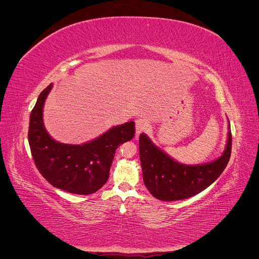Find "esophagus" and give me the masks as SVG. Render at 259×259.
Returning a JSON list of instances; mask_svg holds the SVG:
<instances>
[{"mask_svg": "<svg viewBox=\"0 0 259 259\" xmlns=\"http://www.w3.org/2000/svg\"><path fill=\"white\" fill-rule=\"evenodd\" d=\"M136 135H139L140 133H144L146 131H148L149 128V123L146 119H143V117H140V119L136 120Z\"/></svg>", "mask_w": 259, "mask_h": 259, "instance_id": "1", "label": "esophagus"}]
</instances>
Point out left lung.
<instances>
[{
    "mask_svg": "<svg viewBox=\"0 0 259 259\" xmlns=\"http://www.w3.org/2000/svg\"><path fill=\"white\" fill-rule=\"evenodd\" d=\"M232 136L229 124L228 142L224 154L204 165H184L156 148L145 134L139 136V156L144 183L154 198L162 201L188 199L200 193L221 176L229 162Z\"/></svg>",
    "mask_w": 259,
    "mask_h": 259,
    "instance_id": "obj_1",
    "label": "left lung"
}]
</instances>
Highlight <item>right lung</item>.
Masks as SVG:
<instances>
[{
  "label": "right lung",
  "instance_id": "add662e5",
  "mask_svg": "<svg viewBox=\"0 0 259 259\" xmlns=\"http://www.w3.org/2000/svg\"><path fill=\"white\" fill-rule=\"evenodd\" d=\"M52 84L37 98L30 114L28 140L36 168L58 189L75 194H92L109 178L114 153L135 135V123L127 122L82 146L60 144L48 134L43 124V106Z\"/></svg>",
  "mask_w": 259,
  "mask_h": 259
}]
</instances>
